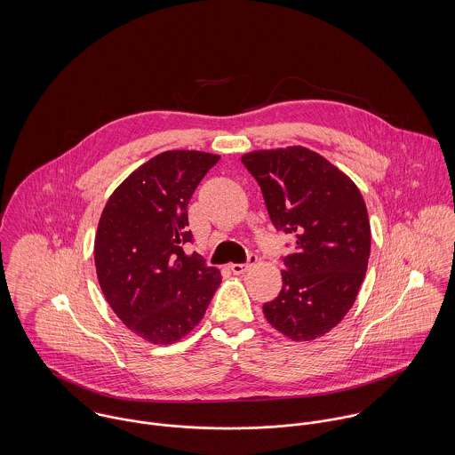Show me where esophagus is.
<instances>
[{"label": "esophagus", "instance_id": "obj_1", "mask_svg": "<svg viewBox=\"0 0 455 455\" xmlns=\"http://www.w3.org/2000/svg\"><path fill=\"white\" fill-rule=\"evenodd\" d=\"M258 260L256 256H249V262H245V264H231L229 266V269L235 273V275H243V273H247L251 267H252V264Z\"/></svg>", "mask_w": 455, "mask_h": 455}]
</instances>
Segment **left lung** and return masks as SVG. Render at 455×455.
Segmentation results:
<instances>
[{
  "label": "left lung",
  "instance_id": "1",
  "mask_svg": "<svg viewBox=\"0 0 455 455\" xmlns=\"http://www.w3.org/2000/svg\"><path fill=\"white\" fill-rule=\"evenodd\" d=\"M242 163L258 180L273 226L296 238L283 258L280 294L264 317L292 341L331 331L352 308L364 280L371 229L357 186L307 147L254 150Z\"/></svg>",
  "mask_w": 455,
  "mask_h": 455
}]
</instances>
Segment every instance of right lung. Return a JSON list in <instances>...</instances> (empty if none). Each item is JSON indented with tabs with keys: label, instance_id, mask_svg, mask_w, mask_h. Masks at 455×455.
Returning <instances> with one entry per match:
<instances>
[{
	"label": "right lung",
	"instance_id": "right-lung-1",
	"mask_svg": "<svg viewBox=\"0 0 455 455\" xmlns=\"http://www.w3.org/2000/svg\"><path fill=\"white\" fill-rule=\"evenodd\" d=\"M220 156L199 150L157 154L108 197L94 238L103 296L136 336L170 345L203 319L222 276L199 254L188 256V204Z\"/></svg>",
	"mask_w": 455,
	"mask_h": 455
}]
</instances>
